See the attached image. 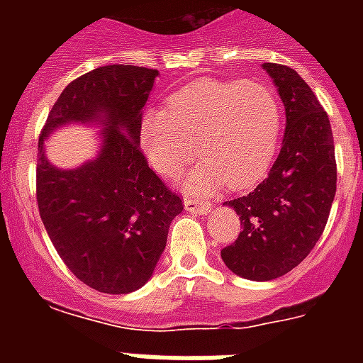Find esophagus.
Here are the masks:
<instances>
[{
	"instance_id": "1",
	"label": "esophagus",
	"mask_w": 363,
	"mask_h": 363,
	"mask_svg": "<svg viewBox=\"0 0 363 363\" xmlns=\"http://www.w3.org/2000/svg\"><path fill=\"white\" fill-rule=\"evenodd\" d=\"M184 209L190 211V213H196V215H205L211 211L209 201H203V199L198 198H184Z\"/></svg>"
}]
</instances>
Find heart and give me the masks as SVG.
Instances as JSON below:
<instances>
[{"mask_svg":"<svg viewBox=\"0 0 363 363\" xmlns=\"http://www.w3.org/2000/svg\"><path fill=\"white\" fill-rule=\"evenodd\" d=\"M281 128V104L269 86L203 79L173 94L167 113H145L141 147L164 177H175L199 150L203 162L184 179L190 192H211L226 182L245 190L273 164Z\"/></svg>","mask_w":363,"mask_h":363,"instance_id":"heart-1","label":"heart"}]
</instances>
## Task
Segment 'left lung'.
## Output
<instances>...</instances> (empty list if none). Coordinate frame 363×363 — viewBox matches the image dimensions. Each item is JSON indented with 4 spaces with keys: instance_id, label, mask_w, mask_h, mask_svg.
I'll use <instances>...</instances> for the list:
<instances>
[{
    "instance_id": "obj_1",
    "label": "left lung",
    "mask_w": 363,
    "mask_h": 363,
    "mask_svg": "<svg viewBox=\"0 0 363 363\" xmlns=\"http://www.w3.org/2000/svg\"><path fill=\"white\" fill-rule=\"evenodd\" d=\"M286 111V131L269 175L226 201L241 220L222 259L248 281H273L301 264L326 228L337 188L333 133L309 84L288 65L264 64Z\"/></svg>"
}]
</instances>
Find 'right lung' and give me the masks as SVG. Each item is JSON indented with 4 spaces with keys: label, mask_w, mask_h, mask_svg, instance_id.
Segmentation results:
<instances>
[{
    "label": "right lung",
    "mask_w": 363,
    "mask_h": 363,
    "mask_svg": "<svg viewBox=\"0 0 363 363\" xmlns=\"http://www.w3.org/2000/svg\"><path fill=\"white\" fill-rule=\"evenodd\" d=\"M158 69L104 65L71 81L48 113L37 154V205L48 238L73 275L94 290L130 294L152 277L182 199L141 152L143 107ZM106 125L98 159L58 170L44 139L69 121Z\"/></svg>",
    "instance_id": "right-lung-1"
}]
</instances>
